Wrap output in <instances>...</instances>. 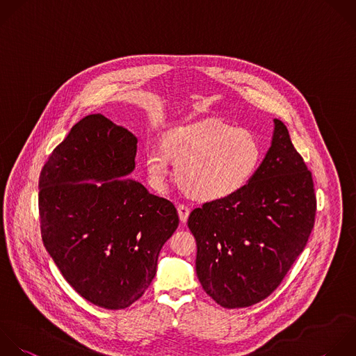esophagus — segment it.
I'll list each match as a JSON object with an SVG mask.
<instances>
[{
	"mask_svg": "<svg viewBox=\"0 0 356 356\" xmlns=\"http://www.w3.org/2000/svg\"><path fill=\"white\" fill-rule=\"evenodd\" d=\"M189 213H191V207L186 206V204H179L178 206V214H179V220L182 222H186L188 217H189Z\"/></svg>",
	"mask_w": 356,
	"mask_h": 356,
	"instance_id": "esophagus-1",
	"label": "esophagus"
}]
</instances>
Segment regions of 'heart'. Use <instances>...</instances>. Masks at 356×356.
<instances>
[{
	"instance_id": "b5f03b06",
	"label": "heart",
	"mask_w": 356,
	"mask_h": 356,
	"mask_svg": "<svg viewBox=\"0 0 356 356\" xmlns=\"http://www.w3.org/2000/svg\"><path fill=\"white\" fill-rule=\"evenodd\" d=\"M178 165L181 184L203 199H222L241 191L261 160L257 138L218 120H203L170 131L164 145L146 147L145 161L156 188H164Z\"/></svg>"
}]
</instances>
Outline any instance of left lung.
<instances>
[{"label": "left lung", "mask_w": 356, "mask_h": 356, "mask_svg": "<svg viewBox=\"0 0 356 356\" xmlns=\"http://www.w3.org/2000/svg\"><path fill=\"white\" fill-rule=\"evenodd\" d=\"M274 125L271 146L249 182L188 218L197 245L196 274L222 307H248L273 293L314 225L312 172L282 121Z\"/></svg>", "instance_id": "1"}]
</instances>
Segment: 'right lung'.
I'll return each mask as SVG.
<instances>
[{
  "label": "right lung",
  "mask_w": 356,
  "mask_h": 356,
  "mask_svg": "<svg viewBox=\"0 0 356 356\" xmlns=\"http://www.w3.org/2000/svg\"><path fill=\"white\" fill-rule=\"evenodd\" d=\"M138 139L102 114L82 118L53 150L39 179L43 243L68 284L111 310L136 302L179 218L175 206L127 178ZM99 180L100 186L83 183Z\"/></svg>",
  "instance_id": "add662e5"
}]
</instances>
